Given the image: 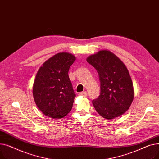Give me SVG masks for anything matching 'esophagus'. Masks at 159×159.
<instances>
[{
  "mask_svg": "<svg viewBox=\"0 0 159 159\" xmlns=\"http://www.w3.org/2000/svg\"><path fill=\"white\" fill-rule=\"evenodd\" d=\"M79 95H81V96H84V97H86V96H87V92L86 91H82V92H80V93H79Z\"/></svg>",
  "mask_w": 159,
  "mask_h": 159,
  "instance_id": "34e87169",
  "label": "esophagus"
}]
</instances>
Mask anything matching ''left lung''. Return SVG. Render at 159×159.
<instances>
[{"label":"left lung","instance_id":"obj_1","mask_svg":"<svg viewBox=\"0 0 159 159\" xmlns=\"http://www.w3.org/2000/svg\"><path fill=\"white\" fill-rule=\"evenodd\" d=\"M86 61L96 69L101 84V93L92 101L97 113L108 120L123 115L134 97L133 82L126 66L107 50L91 55Z\"/></svg>","mask_w":159,"mask_h":159}]
</instances>
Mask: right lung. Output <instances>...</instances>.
<instances>
[{
  "label": "right lung",
  "mask_w": 159,
  "mask_h": 159,
  "mask_svg": "<svg viewBox=\"0 0 159 159\" xmlns=\"http://www.w3.org/2000/svg\"><path fill=\"white\" fill-rule=\"evenodd\" d=\"M76 58L59 53L46 61L39 70L33 83V95L39 109L53 119H61L73 106L75 95L68 76Z\"/></svg>",
  "instance_id": "1"
}]
</instances>
